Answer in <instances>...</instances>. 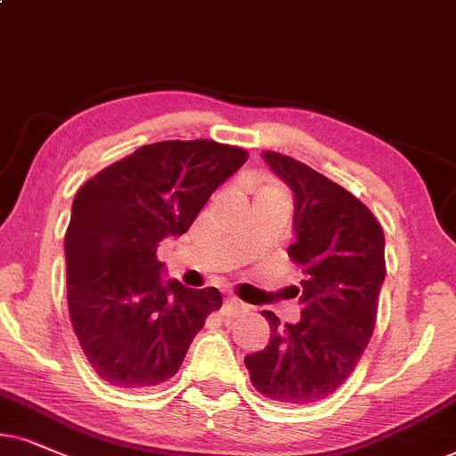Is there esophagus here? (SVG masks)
Instances as JSON below:
<instances>
[{
	"instance_id": "34e87169",
	"label": "esophagus",
	"mask_w": 456,
	"mask_h": 456,
	"mask_svg": "<svg viewBox=\"0 0 456 456\" xmlns=\"http://www.w3.org/2000/svg\"><path fill=\"white\" fill-rule=\"evenodd\" d=\"M223 315H227V318H235V315H240V314H244L246 311V305L241 303V301H238V298H233V297H227L224 298V303H223Z\"/></svg>"
}]
</instances>
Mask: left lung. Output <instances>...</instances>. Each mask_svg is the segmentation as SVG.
Returning <instances> with one entry per match:
<instances>
[{"label": "left lung", "mask_w": 456, "mask_h": 456, "mask_svg": "<svg viewBox=\"0 0 456 456\" xmlns=\"http://www.w3.org/2000/svg\"><path fill=\"white\" fill-rule=\"evenodd\" d=\"M261 155L295 198L288 255L305 280L301 320L280 326L273 311H263L269 345L246 355L244 364L265 397L311 404L341 387L370 341L385 280V235L347 189L288 155Z\"/></svg>", "instance_id": "obj_1"}]
</instances>
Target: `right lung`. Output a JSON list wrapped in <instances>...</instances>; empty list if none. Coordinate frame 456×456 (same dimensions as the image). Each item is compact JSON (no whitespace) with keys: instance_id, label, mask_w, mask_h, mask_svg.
Segmentation results:
<instances>
[{"instance_id":"right-lung-1","label":"right lung","mask_w":456,"mask_h":456,"mask_svg":"<svg viewBox=\"0 0 456 456\" xmlns=\"http://www.w3.org/2000/svg\"><path fill=\"white\" fill-rule=\"evenodd\" d=\"M215 141H161L101 170L73 200L65 233L67 301L90 366L113 387L175 377L212 311L216 288L164 280L159 241L181 238L246 161Z\"/></svg>"}]
</instances>
